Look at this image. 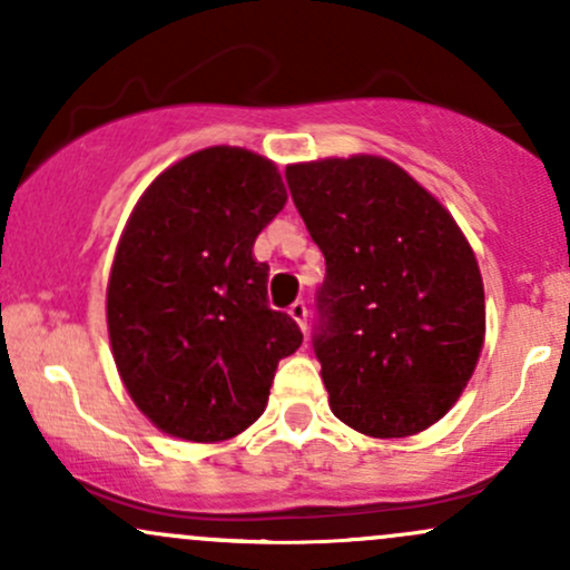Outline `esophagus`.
I'll list each match as a JSON object with an SVG mask.
<instances>
[{
  "mask_svg": "<svg viewBox=\"0 0 570 570\" xmlns=\"http://www.w3.org/2000/svg\"><path fill=\"white\" fill-rule=\"evenodd\" d=\"M289 316L299 324V330L307 332V305L303 303V299H297V303L289 305Z\"/></svg>",
  "mask_w": 570,
  "mask_h": 570,
  "instance_id": "esophagus-1",
  "label": "esophagus"
}]
</instances>
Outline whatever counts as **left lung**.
<instances>
[{"mask_svg":"<svg viewBox=\"0 0 570 570\" xmlns=\"http://www.w3.org/2000/svg\"><path fill=\"white\" fill-rule=\"evenodd\" d=\"M286 181L326 259L313 351L332 412L381 440L429 429L466 389L485 340L466 235L377 155L294 163Z\"/></svg>","mask_w":570,"mask_h":570,"instance_id":"obj_1","label":"left lung"}]
</instances>
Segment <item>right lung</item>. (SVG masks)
I'll return each mask as SVG.
<instances>
[{
	"mask_svg": "<svg viewBox=\"0 0 570 570\" xmlns=\"http://www.w3.org/2000/svg\"><path fill=\"white\" fill-rule=\"evenodd\" d=\"M284 203L276 163L240 147L187 155L136 203L109 273V343L134 404L166 434H240L303 345L267 305L271 267L252 254Z\"/></svg>",
	"mask_w": 570,
	"mask_h": 570,
	"instance_id": "obj_1",
	"label": "right lung"
}]
</instances>
